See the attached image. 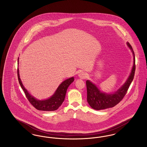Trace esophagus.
I'll return each mask as SVG.
<instances>
[{
  "mask_svg": "<svg viewBox=\"0 0 147 147\" xmlns=\"http://www.w3.org/2000/svg\"><path fill=\"white\" fill-rule=\"evenodd\" d=\"M78 76L80 79H85L87 77V74L84 71H80L78 74Z\"/></svg>",
  "mask_w": 147,
  "mask_h": 147,
  "instance_id": "1",
  "label": "esophagus"
}]
</instances>
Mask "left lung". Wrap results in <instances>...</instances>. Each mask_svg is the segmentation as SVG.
<instances>
[{"label": "left lung", "mask_w": 147, "mask_h": 147, "mask_svg": "<svg viewBox=\"0 0 147 147\" xmlns=\"http://www.w3.org/2000/svg\"><path fill=\"white\" fill-rule=\"evenodd\" d=\"M128 46L132 49L134 56V64L131 73L125 84L114 94H107L101 92L97 87L89 80L86 82L87 88V101L91 108L96 110H100L112 107L118 104L123 98L133 81L136 70L134 53L131 45L127 42Z\"/></svg>", "instance_id": "8db88e82"}]
</instances>
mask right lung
Segmentation results:
<instances>
[{
	"instance_id": "add662e5",
	"label": "right lung",
	"mask_w": 147,
	"mask_h": 147,
	"mask_svg": "<svg viewBox=\"0 0 147 147\" xmlns=\"http://www.w3.org/2000/svg\"><path fill=\"white\" fill-rule=\"evenodd\" d=\"M19 62V60L18 61ZM18 77L19 84L21 86V88L23 91H24L26 97L28 99L30 103L32 105L35 109L38 110L40 111H55L57 110L59 107L62 104L65 96L66 94L67 90L72 82L74 81V77H71L69 79H68L64 80L62 82L60 85L58 86L56 90L55 93L51 97V98L45 100H37L32 96L28 92L25 88L24 87L22 84L19 73V69L18 68Z\"/></svg>"
}]
</instances>
